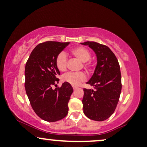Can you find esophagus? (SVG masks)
<instances>
[{
    "mask_svg": "<svg viewBox=\"0 0 147 147\" xmlns=\"http://www.w3.org/2000/svg\"><path fill=\"white\" fill-rule=\"evenodd\" d=\"M73 89H74V90H76V89H77V87H76V86H73Z\"/></svg>",
    "mask_w": 147,
    "mask_h": 147,
    "instance_id": "34e87169",
    "label": "esophagus"
}]
</instances>
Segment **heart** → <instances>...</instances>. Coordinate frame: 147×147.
Listing matches in <instances>:
<instances>
[{"label": "heart", "instance_id": "b5f03b06", "mask_svg": "<svg viewBox=\"0 0 147 147\" xmlns=\"http://www.w3.org/2000/svg\"><path fill=\"white\" fill-rule=\"evenodd\" d=\"M71 53L80 61L83 62V67L88 73L92 71L93 63L90 60L91 53L88 49L82 46H79L72 49ZM55 65L59 71H64L65 70H66L67 65V57L65 53L61 52L57 55L55 59ZM86 79V75L82 72H79V73L68 72L62 76L63 80L72 86H78L82 82H84Z\"/></svg>", "mask_w": 147, "mask_h": 147}]
</instances>
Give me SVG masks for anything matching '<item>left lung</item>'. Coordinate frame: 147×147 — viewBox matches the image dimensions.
I'll use <instances>...</instances> for the list:
<instances>
[{
	"mask_svg": "<svg viewBox=\"0 0 147 147\" xmlns=\"http://www.w3.org/2000/svg\"><path fill=\"white\" fill-rule=\"evenodd\" d=\"M96 53L97 65L88 84L94 90L84 88V113L89 119L104 121L115 111L121 90V77L117 57L106 45L85 42Z\"/></svg>",
	"mask_w": 147,
	"mask_h": 147,
	"instance_id": "1",
	"label": "left lung"
}]
</instances>
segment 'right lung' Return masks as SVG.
Masks as SVG:
<instances>
[{"mask_svg":"<svg viewBox=\"0 0 147 147\" xmlns=\"http://www.w3.org/2000/svg\"><path fill=\"white\" fill-rule=\"evenodd\" d=\"M69 42L47 41L32 51L25 67V88L34 112L47 121H59L67 115L68 102L73 92L70 84L64 82L53 90L59 79L55 65L57 55Z\"/></svg>","mask_w":147,"mask_h":147,"instance_id":"right-lung-1","label":"right lung"}]
</instances>
